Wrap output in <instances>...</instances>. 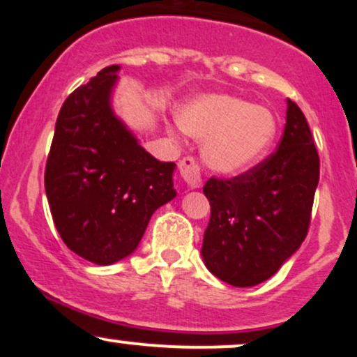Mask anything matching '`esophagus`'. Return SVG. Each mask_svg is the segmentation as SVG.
Here are the masks:
<instances>
[{
	"label": "esophagus",
	"mask_w": 357,
	"mask_h": 357,
	"mask_svg": "<svg viewBox=\"0 0 357 357\" xmlns=\"http://www.w3.org/2000/svg\"><path fill=\"white\" fill-rule=\"evenodd\" d=\"M179 174L190 190H196L202 184V171L192 158H184L183 161H179Z\"/></svg>",
	"instance_id": "obj_1"
}]
</instances>
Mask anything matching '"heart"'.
<instances>
[{"mask_svg": "<svg viewBox=\"0 0 357 357\" xmlns=\"http://www.w3.org/2000/svg\"><path fill=\"white\" fill-rule=\"evenodd\" d=\"M184 132L199 141L204 162L220 174H243L260 165L275 142L278 122L264 105L228 93H203L178 109Z\"/></svg>", "mask_w": 357, "mask_h": 357, "instance_id": "heart-1", "label": "heart"}]
</instances>
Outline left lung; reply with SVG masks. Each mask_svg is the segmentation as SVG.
Returning <instances> with one entry per match:
<instances>
[{
  "label": "left lung",
  "mask_w": 357,
  "mask_h": 357,
  "mask_svg": "<svg viewBox=\"0 0 357 357\" xmlns=\"http://www.w3.org/2000/svg\"><path fill=\"white\" fill-rule=\"evenodd\" d=\"M319 154L302 110L287 99L278 149L247 173L208 179L211 218L203 236L206 268L235 287L265 282L297 252L310 223Z\"/></svg>",
  "instance_id": "left-lung-1"
}]
</instances>
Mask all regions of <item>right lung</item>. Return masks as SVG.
<instances>
[{"label":"right lung","instance_id":"add662e5","mask_svg":"<svg viewBox=\"0 0 357 357\" xmlns=\"http://www.w3.org/2000/svg\"><path fill=\"white\" fill-rule=\"evenodd\" d=\"M119 65L102 68L61 105L45 167L56 230L73 253L112 265L137 248L159 206L176 198L174 162H161L112 109Z\"/></svg>","mask_w":357,"mask_h":357}]
</instances>
